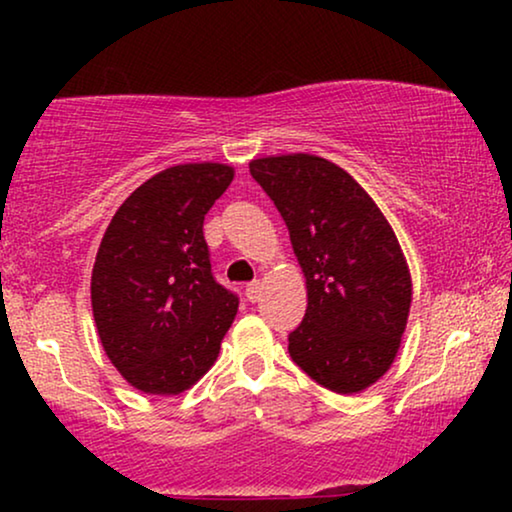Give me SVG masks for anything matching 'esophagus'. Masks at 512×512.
I'll use <instances>...</instances> for the list:
<instances>
[{"label": "esophagus", "instance_id": "34e87169", "mask_svg": "<svg viewBox=\"0 0 512 512\" xmlns=\"http://www.w3.org/2000/svg\"><path fill=\"white\" fill-rule=\"evenodd\" d=\"M244 296H247L249 303H256V300L261 298V282L254 279V282H249L247 286H244Z\"/></svg>", "mask_w": 512, "mask_h": 512}]
</instances>
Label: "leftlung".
<instances>
[{
    "label": "left lung",
    "instance_id": "obj_1",
    "mask_svg": "<svg viewBox=\"0 0 512 512\" xmlns=\"http://www.w3.org/2000/svg\"><path fill=\"white\" fill-rule=\"evenodd\" d=\"M249 172L289 228L307 284V310L289 333L291 359L335 394L387 373L401 347L412 282L401 244L375 200L331 160L291 153Z\"/></svg>",
    "mask_w": 512,
    "mask_h": 512
}]
</instances>
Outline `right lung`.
<instances>
[{
    "label": "right lung",
    "mask_w": 512,
    "mask_h": 512,
    "mask_svg": "<svg viewBox=\"0 0 512 512\" xmlns=\"http://www.w3.org/2000/svg\"><path fill=\"white\" fill-rule=\"evenodd\" d=\"M233 174L221 163L167 167L118 207L97 249V333L118 373L144 394L193 387L233 324L240 298L214 279L202 235Z\"/></svg>",
    "instance_id": "right-lung-1"
}]
</instances>
